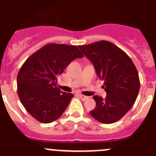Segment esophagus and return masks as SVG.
<instances>
[{"label":"esophagus","mask_w":156,"mask_h":156,"mask_svg":"<svg viewBox=\"0 0 156 156\" xmlns=\"http://www.w3.org/2000/svg\"><path fill=\"white\" fill-rule=\"evenodd\" d=\"M79 97L83 100V101H86V100H87L89 98V97L85 95H83V94H79Z\"/></svg>","instance_id":"34e87169"}]
</instances>
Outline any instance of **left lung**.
I'll use <instances>...</instances> for the list:
<instances>
[{"label":"left lung","instance_id":"obj_1","mask_svg":"<svg viewBox=\"0 0 156 156\" xmlns=\"http://www.w3.org/2000/svg\"><path fill=\"white\" fill-rule=\"evenodd\" d=\"M89 58L100 79L104 81L105 99L95 95L96 107L90 111L103 124L119 121L132 108L140 89L138 73L135 64L122 49L108 41L79 45Z\"/></svg>","mask_w":156,"mask_h":156}]
</instances>
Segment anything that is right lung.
Here are the masks:
<instances>
[{"instance_id": "1", "label": "right lung", "mask_w": 156, "mask_h": 156, "mask_svg": "<svg viewBox=\"0 0 156 156\" xmlns=\"http://www.w3.org/2000/svg\"><path fill=\"white\" fill-rule=\"evenodd\" d=\"M83 57L76 45L49 43L26 59L17 76L18 94L30 115L41 123L58 119L73 94L62 92L57 77L73 59Z\"/></svg>"}]
</instances>
